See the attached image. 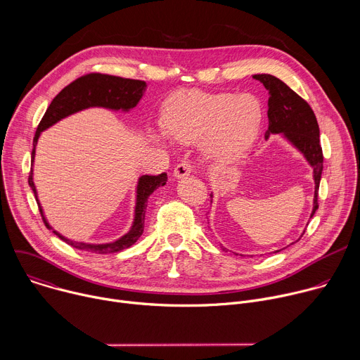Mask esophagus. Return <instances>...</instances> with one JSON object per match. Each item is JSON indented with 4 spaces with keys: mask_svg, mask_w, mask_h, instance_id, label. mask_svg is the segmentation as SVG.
<instances>
[{
    "mask_svg": "<svg viewBox=\"0 0 360 360\" xmlns=\"http://www.w3.org/2000/svg\"><path fill=\"white\" fill-rule=\"evenodd\" d=\"M192 171H193V164L191 161H181L174 169V176L184 178V176L189 175Z\"/></svg>",
    "mask_w": 360,
    "mask_h": 360,
    "instance_id": "1",
    "label": "esophagus"
}]
</instances>
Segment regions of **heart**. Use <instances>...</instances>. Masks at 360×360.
<instances>
[{
	"label": "heart",
	"instance_id": "1",
	"mask_svg": "<svg viewBox=\"0 0 360 360\" xmlns=\"http://www.w3.org/2000/svg\"><path fill=\"white\" fill-rule=\"evenodd\" d=\"M262 120L261 102L252 95L189 89L167 99L162 125L175 142L193 143L202 139L205 155L225 164L240 157L252 145Z\"/></svg>",
	"mask_w": 360,
	"mask_h": 360
}]
</instances>
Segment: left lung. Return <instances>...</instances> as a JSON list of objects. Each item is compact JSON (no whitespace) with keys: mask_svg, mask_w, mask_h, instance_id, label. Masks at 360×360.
<instances>
[{"mask_svg":"<svg viewBox=\"0 0 360 360\" xmlns=\"http://www.w3.org/2000/svg\"><path fill=\"white\" fill-rule=\"evenodd\" d=\"M253 79L261 81L269 91L268 120L269 128L265 134L268 139L271 134H283L314 167L315 199L314 214L319 208L318 192L323 171V153L319 138V125L316 117L307 102L290 89L283 81L269 74H256ZM304 233V232H303ZM225 249V248H224ZM279 252V250H276Z\"/></svg>","mask_w":360,"mask_h":360,"instance_id":"left-lung-1","label":"left lung"}]
</instances>
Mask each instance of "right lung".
<instances>
[{
    "mask_svg": "<svg viewBox=\"0 0 360 360\" xmlns=\"http://www.w3.org/2000/svg\"><path fill=\"white\" fill-rule=\"evenodd\" d=\"M145 81L139 79H129V78H122V77H114L108 74H99V72H91L86 75H82L72 81L70 85H67L54 99L51 102L49 107L46 108V112L44 114L42 120L38 124L35 136H34V148L31 153V162H34V155H35V145L39 138V134L46 129L48 127L54 125L60 120L78 112L81 110L89 108V107H104V108H111V110H131L134 108L143 91H145ZM167 174H160V175H143L139 178L138 182V189H136V207H135V219L131 231L120 238L115 242L105 243V245H89V243H79V242H72L58 232L53 231L58 238H61L64 242L68 245L86 250V252H95V253H114V252H121L131 245H134L139 236L143 232V224H145V212L148 207V199L150 193L155 191L158 186H164L167 184ZM28 184L31 189L34 191L38 208L42 217V221L48 229L51 226L44 218L42 210L39 207V202L37 198V189L32 181V169L28 176Z\"/></svg>",
    "mask_w": 360,
    "mask_h": 360,
    "instance_id": "add662e5",
    "label": "right lung"
}]
</instances>
